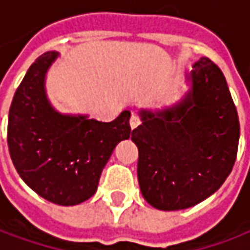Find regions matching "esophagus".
<instances>
[{
  "label": "esophagus",
  "instance_id": "esophagus-1",
  "mask_svg": "<svg viewBox=\"0 0 250 250\" xmlns=\"http://www.w3.org/2000/svg\"><path fill=\"white\" fill-rule=\"evenodd\" d=\"M139 124H141V119H139V116L136 115L135 112H132V115H131V118H129V125H131V128L134 129V128H136Z\"/></svg>",
  "mask_w": 250,
  "mask_h": 250
}]
</instances>
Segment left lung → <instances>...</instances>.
I'll use <instances>...</instances> for the list:
<instances>
[{
    "label": "left lung",
    "mask_w": 250,
    "mask_h": 250,
    "mask_svg": "<svg viewBox=\"0 0 250 250\" xmlns=\"http://www.w3.org/2000/svg\"><path fill=\"white\" fill-rule=\"evenodd\" d=\"M190 81L182 102L162 112L142 111L131 135L142 196L161 210L205 201L222 187L238 153L239 118L222 71L201 58Z\"/></svg>",
    "instance_id": "left-lung-1"
}]
</instances>
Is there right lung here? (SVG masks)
<instances>
[{
	"label": "right lung",
	"mask_w": 250,
	"mask_h": 250,
	"mask_svg": "<svg viewBox=\"0 0 250 250\" xmlns=\"http://www.w3.org/2000/svg\"><path fill=\"white\" fill-rule=\"evenodd\" d=\"M58 57L45 52L35 60L15 91L8 115V149L17 172L44 199L78 205L98 188L99 176L122 139L131 134V112L112 122L62 115L45 95V74Z\"/></svg>",
	"instance_id": "add662e5"
}]
</instances>
